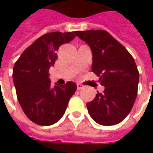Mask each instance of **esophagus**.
Masks as SVG:
<instances>
[{
    "mask_svg": "<svg viewBox=\"0 0 153 153\" xmlns=\"http://www.w3.org/2000/svg\"><path fill=\"white\" fill-rule=\"evenodd\" d=\"M84 88V86L83 85H82L80 83H77V89L78 90H82V89Z\"/></svg>",
    "mask_w": 153,
    "mask_h": 153,
    "instance_id": "esophagus-1",
    "label": "esophagus"
}]
</instances>
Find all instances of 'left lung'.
<instances>
[{
	"label": "left lung",
	"mask_w": 153,
	"mask_h": 153,
	"mask_svg": "<svg viewBox=\"0 0 153 153\" xmlns=\"http://www.w3.org/2000/svg\"><path fill=\"white\" fill-rule=\"evenodd\" d=\"M74 34L92 51V71L99 76L102 93L86 107L90 116L105 126L120 123L129 114L137 95L139 72L133 56L105 30L77 31Z\"/></svg>",
	"instance_id": "obj_1"
}]
</instances>
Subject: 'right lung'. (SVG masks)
I'll return each mask as SVG.
<instances>
[{
	"mask_svg": "<svg viewBox=\"0 0 153 153\" xmlns=\"http://www.w3.org/2000/svg\"><path fill=\"white\" fill-rule=\"evenodd\" d=\"M72 32L43 35L21 54L13 67V78L20 106L26 116L39 126H51L65 114L77 85L67 82L51 84L49 69L57 59L59 47L74 39Z\"/></svg>",
	"mask_w": 153,
	"mask_h": 153,
	"instance_id": "right-lung-1",
	"label": "right lung"
}]
</instances>
